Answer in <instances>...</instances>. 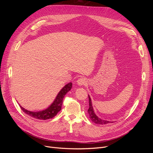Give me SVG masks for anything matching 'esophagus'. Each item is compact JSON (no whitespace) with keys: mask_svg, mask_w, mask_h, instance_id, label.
Instances as JSON below:
<instances>
[{"mask_svg":"<svg viewBox=\"0 0 153 153\" xmlns=\"http://www.w3.org/2000/svg\"><path fill=\"white\" fill-rule=\"evenodd\" d=\"M77 83L79 85H84L87 84V81L84 77H81L78 79L77 81Z\"/></svg>","mask_w":153,"mask_h":153,"instance_id":"obj_1","label":"esophagus"}]
</instances>
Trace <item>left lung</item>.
Segmentation results:
<instances>
[{"mask_svg": "<svg viewBox=\"0 0 153 153\" xmlns=\"http://www.w3.org/2000/svg\"><path fill=\"white\" fill-rule=\"evenodd\" d=\"M89 97V110H88V114H89V118H91V120L92 121L96 123V124H99V125H106L108 123H111V122L109 121H107V120H102L100 118H99L97 115H95V114L94 113V111L93 109V107L92 105V102H91V99L89 95H88ZM112 123V122H111Z\"/></svg>", "mask_w": 153, "mask_h": 153, "instance_id": "obj_1", "label": "left lung"}]
</instances>
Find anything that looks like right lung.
<instances>
[{
	"label": "right lung",
	"instance_id": "1",
	"mask_svg": "<svg viewBox=\"0 0 153 153\" xmlns=\"http://www.w3.org/2000/svg\"><path fill=\"white\" fill-rule=\"evenodd\" d=\"M72 83L69 82L64 86L56 96L54 101L48 108L40 111H31L23 108L20 105V107L26 114L31 117L38 120H47L53 118L61 110L63 98L65 95L71 89Z\"/></svg>",
	"mask_w": 153,
	"mask_h": 153
}]
</instances>
